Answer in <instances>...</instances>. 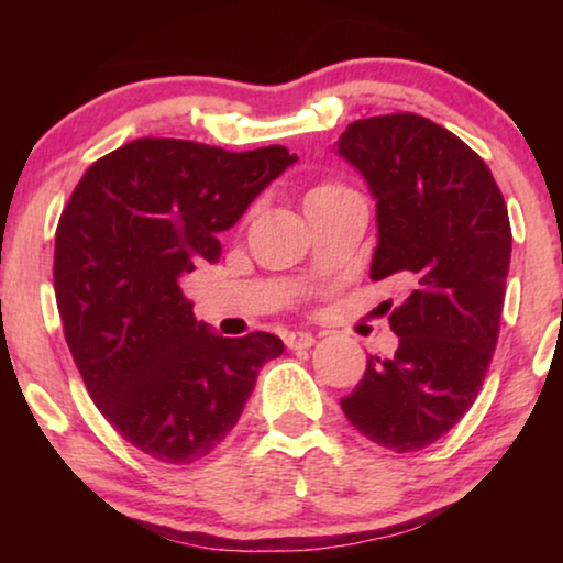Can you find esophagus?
Returning a JSON list of instances; mask_svg holds the SVG:
<instances>
[{"instance_id": "obj_1", "label": "esophagus", "mask_w": 563, "mask_h": 563, "mask_svg": "<svg viewBox=\"0 0 563 563\" xmlns=\"http://www.w3.org/2000/svg\"><path fill=\"white\" fill-rule=\"evenodd\" d=\"M312 343H314V335L305 333V330H297V333L287 335V349L289 351H305V349H310Z\"/></svg>"}]
</instances>
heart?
<instances>
[{
  "instance_id": "1",
  "label": "heart",
  "mask_w": 563,
  "mask_h": 563,
  "mask_svg": "<svg viewBox=\"0 0 563 563\" xmlns=\"http://www.w3.org/2000/svg\"><path fill=\"white\" fill-rule=\"evenodd\" d=\"M343 191H351V189L343 187L341 181H320V184H314V187L310 189V195H307V205L318 202V199H325V197L343 195Z\"/></svg>"
}]
</instances>
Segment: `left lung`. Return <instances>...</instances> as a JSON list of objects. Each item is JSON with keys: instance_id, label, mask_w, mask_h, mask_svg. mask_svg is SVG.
<instances>
[{"instance_id": "1", "label": "left lung", "mask_w": 563, "mask_h": 563, "mask_svg": "<svg viewBox=\"0 0 563 563\" xmlns=\"http://www.w3.org/2000/svg\"><path fill=\"white\" fill-rule=\"evenodd\" d=\"M338 153L376 197L372 279L412 284L389 314L395 356H368L341 407L368 441L412 453L449 433L479 395L503 318L510 218L489 166L422 114L351 122Z\"/></svg>"}]
</instances>
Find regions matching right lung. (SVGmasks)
<instances>
[{
    "mask_svg": "<svg viewBox=\"0 0 563 563\" xmlns=\"http://www.w3.org/2000/svg\"><path fill=\"white\" fill-rule=\"evenodd\" d=\"M297 161L284 145L233 153L137 137L95 161L56 228L53 289L68 351L107 422L164 464L225 441L282 338H222L179 276L218 264L220 233Z\"/></svg>",
    "mask_w": 563,
    "mask_h": 563,
    "instance_id": "obj_1",
    "label": "right lung"
}]
</instances>
